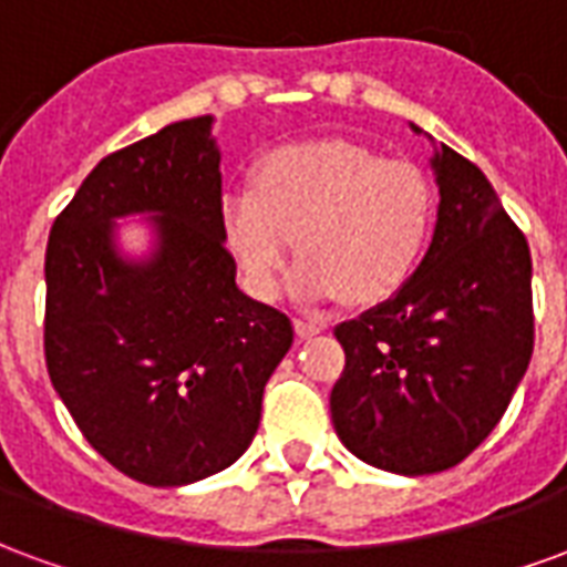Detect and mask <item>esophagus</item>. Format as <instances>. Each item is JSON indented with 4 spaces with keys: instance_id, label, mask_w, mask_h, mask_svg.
<instances>
[{
    "instance_id": "esophagus-1",
    "label": "esophagus",
    "mask_w": 567,
    "mask_h": 567,
    "mask_svg": "<svg viewBox=\"0 0 567 567\" xmlns=\"http://www.w3.org/2000/svg\"><path fill=\"white\" fill-rule=\"evenodd\" d=\"M295 331L300 340H309V337H316V333L324 331V321L319 319H295Z\"/></svg>"
}]
</instances>
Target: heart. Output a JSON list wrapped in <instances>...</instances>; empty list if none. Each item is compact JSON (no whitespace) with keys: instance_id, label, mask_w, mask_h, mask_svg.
Returning a JSON list of instances; mask_svg holds the SVG:
<instances>
[{"instance_id":"b5f03b06","label":"heart","mask_w":567,"mask_h":567,"mask_svg":"<svg viewBox=\"0 0 567 567\" xmlns=\"http://www.w3.org/2000/svg\"><path fill=\"white\" fill-rule=\"evenodd\" d=\"M437 197L419 166L343 140L272 148L255 185L221 199V234L258 300H276L297 236L295 295L373 307L416 276L434 234Z\"/></svg>"}]
</instances>
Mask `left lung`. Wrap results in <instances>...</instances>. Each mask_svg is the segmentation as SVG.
<instances>
[{
    "mask_svg": "<svg viewBox=\"0 0 567 567\" xmlns=\"http://www.w3.org/2000/svg\"><path fill=\"white\" fill-rule=\"evenodd\" d=\"M431 142L440 206L416 276L380 307L337 324L346 368L331 422L361 462L440 474L492 434L523 382L532 346V251L495 187Z\"/></svg>",
    "mask_w": 567,
    "mask_h": 567,
    "instance_id": "8db88e82",
    "label": "left lung"
}]
</instances>
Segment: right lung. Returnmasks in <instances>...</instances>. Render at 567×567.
<instances>
[{"label": "right lung", "instance_id": "right-lung-1", "mask_svg": "<svg viewBox=\"0 0 567 567\" xmlns=\"http://www.w3.org/2000/svg\"><path fill=\"white\" fill-rule=\"evenodd\" d=\"M215 117L175 121L109 154L51 227L44 361L81 434L121 474L187 486L258 434L291 319L236 288L221 234ZM124 217L150 251L120 246Z\"/></svg>", "mask_w": 567, "mask_h": 567}]
</instances>
